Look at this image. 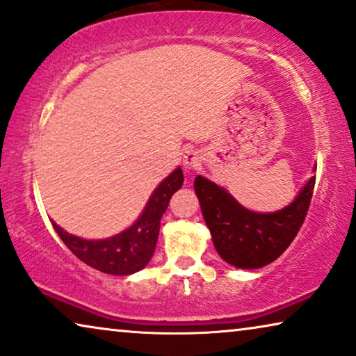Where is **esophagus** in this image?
Wrapping results in <instances>:
<instances>
[{"instance_id":"obj_1","label":"esophagus","mask_w":356,"mask_h":356,"mask_svg":"<svg viewBox=\"0 0 356 356\" xmlns=\"http://www.w3.org/2000/svg\"><path fill=\"white\" fill-rule=\"evenodd\" d=\"M183 167L186 170H197L201 167V155L196 150H186L183 154Z\"/></svg>"}]
</instances>
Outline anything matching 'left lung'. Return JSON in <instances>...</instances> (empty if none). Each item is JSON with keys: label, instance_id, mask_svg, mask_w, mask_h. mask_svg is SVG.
<instances>
[{"label": "left lung", "instance_id": "obj_1", "mask_svg": "<svg viewBox=\"0 0 356 356\" xmlns=\"http://www.w3.org/2000/svg\"><path fill=\"white\" fill-rule=\"evenodd\" d=\"M314 181L313 175L289 206L275 212H256L241 206L220 184L197 175L194 191L218 256L238 269H259L275 261L305 220Z\"/></svg>", "mask_w": 356, "mask_h": 356}]
</instances>
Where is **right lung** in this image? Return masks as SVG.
Instances as JSON below:
<instances>
[{
  "instance_id": "1",
  "label": "right lung",
  "mask_w": 356,
  "mask_h": 356,
  "mask_svg": "<svg viewBox=\"0 0 356 356\" xmlns=\"http://www.w3.org/2000/svg\"><path fill=\"white\" fill-rule=\"evenodd\" d=\"M183 170L177 167L150 194L147 204L133 225L102 240H87L67 233L51 220L55 232L76 257L87 266L110 275H131L143 270L152 259L160 232V218L170 199L183 186Z\"/></svg>"
}]
</instances>
